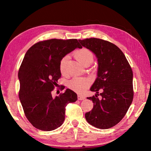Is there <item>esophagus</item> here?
I'll list each match as a JSON object with an SVG mask.
<instances>
[{"label":"esophagus","mask_w":151,"mask_h":151,"mask_svg":"<svg viewBox=\"0 0 151 151\" xmlns=\"http://www.w3.org/2000/svg\"><path fill=\"white\" fill-rule=\"evenodd\" d=\"M78 99L80 101H82V100H84V99H85V97L83 95H80V94H79V95H78Z\"/></svg>","instance_id":"esophagus-1"}]
</instances>
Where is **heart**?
<instances>
[{
    "label": "heart",
    "mask_w": 151,
    "mask_h": 151,
    "mask_svg": "<svg viewBox=\"0 0 151 151\" xmlns=\"http://www.w3.org/2000/svg\"><path fill=\"white\" fill-rule=\"evenodd\" d=\"M75 57L76 60H78L83 65H90L94 60V54L91 50L86 48H82L76 51ZM68 60L67 56L63 57L61 59L59 64V69L62 75H65L66 73V65ZM90 85V81L85 78H74L68 82V87L73 91L82 93L85 91Z\"/></svg>",
    "instance_id": "b5f03b06"
}]
</instances>
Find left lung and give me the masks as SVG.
<instances>
[{
	"label": "left lung",
	"instance_id": "8db88e82",
	"mask_svg": "<svg viewBox=\"0 0 151 151\" xmlns=\"http://www.w3.org/2000/svg\"><path fill=\"white\" fill-rule=\"evenodd\" d=\"M78 41L95 54L99 63L97 78L91 88L96 94L87 97L93 101V109L85 119L98 129H110L123 119L133 100L132 68L124 53L112 42L96 38ZM99 91L101 99L98 98Z\"/></svg>",
	"mask_w": 151,
	"mask_h": 151
}]
</instances>
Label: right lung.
<instances>
[{"label":"right lung","instance_id":"add662e5","mask_svg":"<svg viewBox=\"0 0 151 151\" xmlns=\"http://www.w3.org/2000/svg\"><path fill=\"white\" fill-rule=\"evenodd\" d=\"M76 48H82L77 39H53L35 43L25 54L18 75L19 96L25 116L36 129L50 131L60 127L66 105L77 100L69 88L55 98L51 94L61 76V59Z\"/></svg>","mask_w":151,"mask_h":151}]
</instances>
